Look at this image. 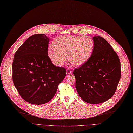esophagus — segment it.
<instances>
[{
    "label": "esophagus",
    "instance_id": "obj_1",
    "mask_svg": "<svg viewBox=\"0 0 133 133\" xmlns=\"http://www.w3.org/2000/svg\"><path fill=\"white\" fill-rule=\"evenodd\" d=\"M72 73V71L71 69L70 68H67L66 71V74L67 75H69V74H71Z\"/></svg>",
    "mask_w": 133,
    "mask_h": 133
}]
</instances>
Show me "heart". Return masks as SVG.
Returning a JSON list of instances; mask_svg holds the SVG:
<instances>
[{"instance_id":"b5f03b06","label":"heart","mask_w":133,"mask_h":133,"mask_svg":"<svg viewBox=\"0 0 133 133\" xmlns=\"http://www.w3.org/2000/svg\"><path fill=\"white\" fill-rule=\"evenodd\" d=\"M53 48L48 50L47 54L53 64L58 67L67 59L74 66L83 65L91 57L94 48L93 40L88 36H61L52 43Z\"/></svg>"}]
</instances>
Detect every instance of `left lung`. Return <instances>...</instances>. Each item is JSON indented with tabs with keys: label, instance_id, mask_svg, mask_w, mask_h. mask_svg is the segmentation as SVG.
Returning <instances> with one entry per match:
<instances>
[{
	"label": "left lung",
	"instance_id": "8db88e82",
	"mask_svg": "<svg viewBox=\"0 0 133 133\" xmlns=\"http://www.w3.org/2000/svg\"><path fill=\"white\" fill-rule=\"evenodd\" d=\"M94 48L89 59L73 74L75 88L81 98L90 104L109 100L115 93L121 78L120 61L108 42L99 36L93 37Z\"/></svg>",
	"mask_w": 133,
	"mask_h": 133
}]
</instances>
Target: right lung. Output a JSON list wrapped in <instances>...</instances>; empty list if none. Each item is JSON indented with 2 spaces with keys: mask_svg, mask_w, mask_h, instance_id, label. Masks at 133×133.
Wrapping results in <instances>:
<instances>
[{
  "mask_svg": "<svg viewBox=\"0 0 133 133\" xmlns=\"http://www.w3.org/2000/svg\"><path fill=\"white\" fill-rule=\"evenodd\" d=\"M49 40L45 34H34L14 56L13 83L21 97L32 104L50 101L66 76V68L53 65L48 58Z\"/></svg>",
  "mask_w": 133,
  "mask_h": 133,
  "instance_id": "1",
  "label": "right lung"
}]
</instances>
